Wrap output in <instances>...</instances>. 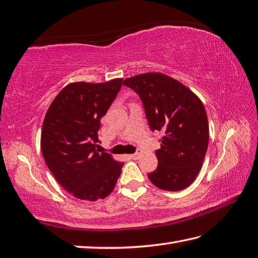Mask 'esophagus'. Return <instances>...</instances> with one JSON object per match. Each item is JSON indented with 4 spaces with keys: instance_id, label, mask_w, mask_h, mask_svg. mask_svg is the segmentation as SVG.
Masks as SVG:
<instances>
[{
    "instance_id": "1",
    "label": "esophagus",
    "mask_w": 258,
    "mask_h": 258,
    "mask_svg": "<svg viewBox=\"0 0 258 258\" xmlns=\"http://www.w3.org/2000/svg\"><path fill=\"white\" fill-rule=\"evenodd\" d=\"M140 154H141V153H140V151H138V152H136V153H134V154H131V155H130V159L136 160V159L139 158V155H140Z\"/></svg>"
}]
</instances>
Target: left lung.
Instances as JSON below:
<instances>
[{
  "label": "left lung",
  "mask_w": 258,
  "mask_h": 258,
  "mask_svg": "<svg viewBox=\"0 0 258 258\" xmlns=\"http://www.w3.org/2000/svg\"><path fill=\"white\" fill-rule=\"evenodd\" d=\"M139 95L152 132L164 135L155 151L158 168L148 174L158 188L180 191L194 182L209 142L204 104L184 85L169 76L148 73L123 83Z\"/></svg>",
  "instance_id": "obj_1"
}]
</instances>
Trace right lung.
I'll return each instance as SVG.
<instances>
[{
    "instance_id": "add662e5",
    "label": "right lung",
    "mask_w": 258,
    "mask_h": 258,
    "mask_svg": "<svg viewBox=\"0 0 258 258\" xmlns=\"http://www.w3.org/2000/svg\"><path fill=\"white\" fill-rule=\"evenodd\" d=\"M123 79L73 83L60 92L43 120L41 151L59 184L82 200L104 199L115 188L124 163L96 150L100 118L122 88Z\"/></svg>"
}]
</instances>
